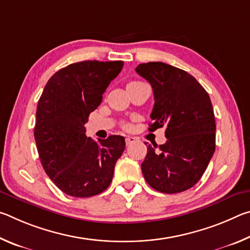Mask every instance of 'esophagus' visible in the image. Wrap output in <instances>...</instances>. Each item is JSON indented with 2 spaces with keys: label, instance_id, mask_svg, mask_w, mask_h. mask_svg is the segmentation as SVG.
Masks as SVG:
<instances>
[{
  "label": "esophagus",
  "instance_id": "obj_1",
  "mask_svg": "<svg viewBox=\"0 0 250 250\" xmlns=\"http://www.w3.org/2000/svg\"><path fill=\"white\" fill-rule=\"evenodd\" d=\"M135 141H137V138H134V137H126L125 138L126 145H131V143H133Z\"/></svg>",
  "mask_w": 250,
  "mask_h": 250
}]
</instances>
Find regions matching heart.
<instances>
[{
	"label": "heart",
	"mask_w": 250,
	"mask_h": 250,
	"mask_svg": "<svg viewBox=\"0 0 250 250\" xmlns=\"http://www.w3.org/2000/svg\"><path fill=\"white\" fill-rule=\"evenodd\" d=\"M132 83H137V82H132Z\"/></svg>",
	"instance_id": "b5f03b06"
}]
</instances>
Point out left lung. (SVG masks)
<instances>
[{"label":"left lung","mask_w":250,"mask_h":250,"mask_svg":"<svg viewBox=\"0 0 250 250\" xmlns=\"http://www.w3.org/2000/svg\"><path fill=\"white\" fill-rule=\"evenodd\" d=\"M135 71L153 89L149 130L166 126L167 139L158 150L147 146L143 176L161 193L184 192L200 181L215 151L216 125L209 96L192 75L164 62L140 64Z\"/></svg>","instance_id":"8db88e82"}]
</instances>
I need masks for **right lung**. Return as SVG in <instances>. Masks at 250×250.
<instances>
[{"instance_id": "right-lung-1", "label": "right lung", "mask_w": 250, "mask_h": 250, "mask_svg": "<svg viewBox=\"0 0 250 250\" xmlns=\"http://www.w3.org/2000/svg\"><path fill=\"white\" fill-rule=\"evenodd\" d=\"M124 62L84 61L55 73L36 110L34 137L46 174L74 197H90L107 189L117 160L125 151L121 135L104 140L86 137L84 124Z\"/></svg>"}]
</instances>
